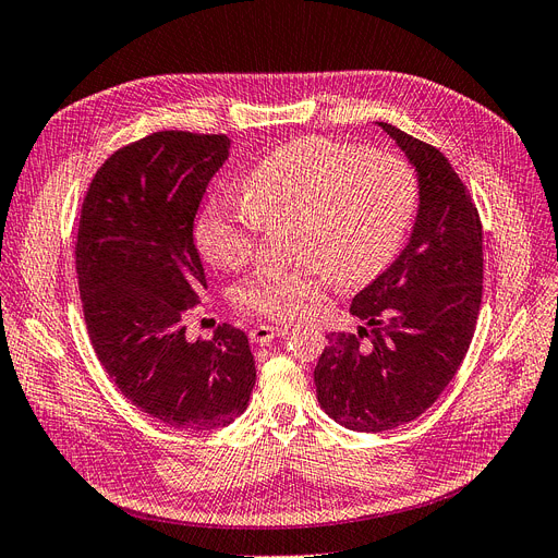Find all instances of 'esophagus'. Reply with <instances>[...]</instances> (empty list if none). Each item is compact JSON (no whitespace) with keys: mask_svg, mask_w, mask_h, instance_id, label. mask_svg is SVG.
<instances>
[{"mask_svg":"<svg viewBox=\"0 0 558 558\" xmlns=\"http://www.w3.org/2000/svg\"><path fill=\"white\" fill-rule=\"evenodd\" d=\"M287 328H280V326H255L251 331V340L255 344H271L276 338L284 336Z\"/></svg>","mask_w":558,"mask_h":558,"instance_id":"obj_1","label":"esophagus"}]
</instances>
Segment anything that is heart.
Instances as JSON below:
<instances>
[{"mask_svg": "<svg viewBox=\"0 0 558 558\" xmlns=\"http://www.w3.org/2000/svg\"><path fill=\"white\" fill-rule=\"evenodd\" d=\"M241 197L214 199L197 222L202 255L234 271L255 253L259 227L290 220L292 268H262L236 287L245 313L294 319L328 278L373 280L393 259L416 206L409 162L328 137H301L245 174Z\"/></svg>", "mask_w": 558, "mask_h": 558, "instance_id": "b5f03b06", "label": "heart"}]
</instances>
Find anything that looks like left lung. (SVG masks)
I'll use <instances>...</instances> for the list:
<instances>
[{"mask_svg":"<svg viewBox=\"0 0 558 558\" xmlns=\"http://www.w3.org/2000/svg\"><path fill=\"white\" fill-rule=\"evenodd\" d=\"M418 179V214L404 251L361 290L359 333H331L315 367L317 400L336 423L384 432L437 402L466 356L483 299V227L448 158L377 121Z\"/></svg>","mask_w":558,"mask_h":558,"instance_id":"8db88e82","label":"left lung"}]
</instances>
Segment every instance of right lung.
<instances>
[{
	"label": "right lung",
	"mask_w": 558,
	"mask_h": 558,
	"mask_svg": "<svg viewBox=\"0 0 558 558\" xmlns=\"http://www.w3.org/2000/svg\"><path fill=\"white\" fill-rule=\"evenodd\" d=\"M227 135L160 131L114 151L82 202L75 271L94 352L160 423L211 432L239 418L255 386L247 336L222 324L185 338L206 287L193 220L230 156Z\"/></svg>",
	"instance_id": "right-lung-1"
}]
</instances>
